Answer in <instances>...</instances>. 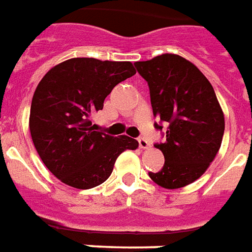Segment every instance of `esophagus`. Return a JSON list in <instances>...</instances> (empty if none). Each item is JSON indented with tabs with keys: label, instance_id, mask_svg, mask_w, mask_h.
<instances>
[{
	"label": "esophagus",
	"instance_id": "esophagus-1",
	"mask_svg": "<svg viewBox=\"0 0 252 252\" xmlns=\"http://www.w3.org/2000/svg\"><path fill=\"white\" fill-rule=\"evenodd\" d=\"M139 147H140L141 150H147L150 147V143L145 140L144 137H139Z\"/></svg>",
	"mask_w": 252,
	"mask_h": 252
}]
</instances>
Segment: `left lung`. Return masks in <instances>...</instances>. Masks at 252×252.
<instances>
[{
    "label": "left lung",
    "instance_id": "1",
    "mask_svg": "<svg viewBox=\"0 0 252 252\" xmlns=\"http://www.w3.org/2000/svg\"><path fill=\"white\" fill-rule=\"evenodd\" d=\"M148 83L154 116L167 123L164 167L150 178L167 189L186 187L206 172L224 133V115L211 83L182 56L165 53L135 63ZM155 128L163 126L155 123Z\"/></svg>",
    "mask_w": 252,
    "mask_h": 252
}]
</instances>
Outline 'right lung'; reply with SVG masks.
Returning <instances> with one entry per match:
<instances>
[{
	"label": "right lung",
	"instance_id": "obj_1",
	"mask_svg": "<svg viewBox=\"0 0 252 252\" xmlns=\"http://www.w3.org/2000/svg\"><path fill=\"white\" fill-rule=\"evenodd\" d=\"M136 73L129 61L76 57L50 69L32 98L29 129L46 168L63 183L89 189L104 183L121 152L139 143L94 131L93 113L117 84Z\"/></svg>",
	"mask_w": 252,
	"mask_h": 252
}]
</instances>
